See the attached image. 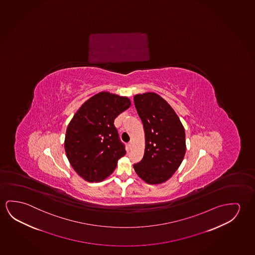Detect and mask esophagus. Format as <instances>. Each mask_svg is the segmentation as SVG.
Instances as JSON below:
<instances>
[{"mask_svg":"<svg viewBox=\"0 0 255 255\" xmlns=\"http://www.w3.org/2000/svg\"><path fill=\"white\" fill-rule=\"evenodd\" d=\"M132 144H133V143H132V141H129V143H128V147H129V149L131 148V146H132Z\"/></svg>","mask_w":255,"mask_h":255,"instance_id":"obj_1","label":"esophagus"}]
</instances>
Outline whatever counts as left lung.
<instances>
[{
  "label": "left lung",
  "mask_w": 255,
  "mask_h": 255,
  "mask_svg": "<svg viewBox=\"0 0 255 255\" xmlns=\"http://www.w3.org/2000/svg\"><path fill=\"white\" fill-rule=\"evenodd\" d=\"M134 104L145 137L144 156L133 165L134 169L147 184L164 183L184 160V126L169 103L155 93L136 94Z\"/></svg>",
  "instance_id": "8db88e82"
}]
</instances>
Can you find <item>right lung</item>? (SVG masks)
Instances as JSON below:
<instances>
[{
    "instance_id": "1",
    "label": "right lung",
    "mask_w": 255,
    "mask_h": 255,
    "mask_svg": "<svg viewBox=\"0 0 255 255\" xmlns=\"http://www.w3.org/2000/svg\"><path fill=\"white\" fill-rule=\"evenodd\" d=\"M129 106L127 97L101 92L88 99L68 125L64 140L66 156L85 180H104L126 154L114 121Z\"/></svg>"
}]
</instances>
